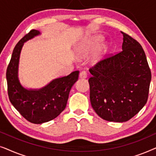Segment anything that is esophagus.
Returning <instances> with one entry per match:
<instances>
[{
    "mask_svg": "<svg viewBox=\"0 0 156 156\" xmlns=\"http://www.w3.org/2000/svg\"><path fill=\"white\" fill-rule=\"evenodd\" d=\"M80 77L84 79L87 77V72L86 71H82L80 74Z\"/></svg>",
    "mask_w": 156,
    "mask_h": 156,
    "instance_id": "esophagus-1",
    "label": "esophagus"
}]
</instances>
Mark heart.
<instances>
[{"label":"heart","mask_w":156,"mask_h":156,"mask_svg":"<svg viewBox=\"0 0 156 156\" xmlns=\"http://www.w3.org/2000/svg\"><path fill=\"white\" fill-rule=\"evenodd\" d=\"M101 37H97V38H96V40H95V42H96V43H97V44H99V43H100V42H101Z\"/></svg>","instance_id":"obj_1"}]
</instances>
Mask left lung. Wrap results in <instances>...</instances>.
<instances>
[{
  "instance_id": "left-lung-1",
  "label": "left lung",
  "mask_w": 156,
  "mask_h": 156,
  "mask_svg": "<svg viewBox=\"0 0 156 156\" xmlns=\"http://www.w3.org/2000/svg\"><path fill=\"white\" fill-rule=\"evenodd\" d=\"M123 34L122 50L108 55L89 68L90 101L99 116L124 122L146 104L151 72L144 50L137 40Z\"/></svg>"
}]
</instances>
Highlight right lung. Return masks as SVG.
Segmentation results:
<instances>
[{
	"label": "right lung",
	"instance_id": "obj_1",
	"mask_svg": "<svg viewBox=\"0 0 156 156\" xmlns=\"http://www.w3.org/2000/svg\"><path fill=\"white\" fill-rule=\"evenodd\" d=\"M40 32L31 30L15 47L6 70L8 94L10 101L17 111L30 123L40 124L54 119L67 105L72 87L78 80L79 72L56 79L39 90H27L21 86L18 79L20 53L23 43Z\"/></svg>",
	"mask_w": 156,
	"mask_h": 156
}]
</instances>
